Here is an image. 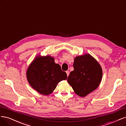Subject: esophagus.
<instances>
[{"label":"esophagus","instance_id":"esophagus-1","mask_svg":"<svg viewBox=\"0 0 126 126\" xmlns=\"http://www.w3.org/2000/svg\"><path fill=\"white\" fill-rule=\"evenodd\" d=\"M66 74H67V77H68V75H69V74H70V72H69V71H67L66 72Z\"/></svg>","mask_w":126,"mask_h":126}]
</instances>
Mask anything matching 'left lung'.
Masks as SVG:
<instances>
[{"label":"left lung","instance_id":"1","mask_svg":"<svg viewBox=\"0 0 126 126\" xmlns=\"http://www.w3.org/2000/svg\"><path fill=\"white\" fill-rule=\"evenodd\" d=\"M73 67L74 70L69 75L67 82L76 94L85 97L99 86L102 79V68L91 54L76 56Z\"/></svg>","mask_w":126,"mask_h":126}]
</instances>
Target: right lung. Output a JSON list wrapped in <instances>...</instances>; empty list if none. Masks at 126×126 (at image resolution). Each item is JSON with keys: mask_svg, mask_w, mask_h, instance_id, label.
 Masks as SVG:
<instances>
[{"mask_svg": "<svg viewBox=\"0 0 126 126\" xmlns=\"http://www.w3.org/2000/svg\"><path fill=\"white\" fill-rule=\"evenodd\" d=\"M26 76L30 86L45 96L51 94L60 82L67 79L66 73L49 55H36L28 66Z\"/></svg>", "mask_w": 126, "mask_h": 126, "instance_id": "obj_1", "label": "right lung"}]
</instances>
